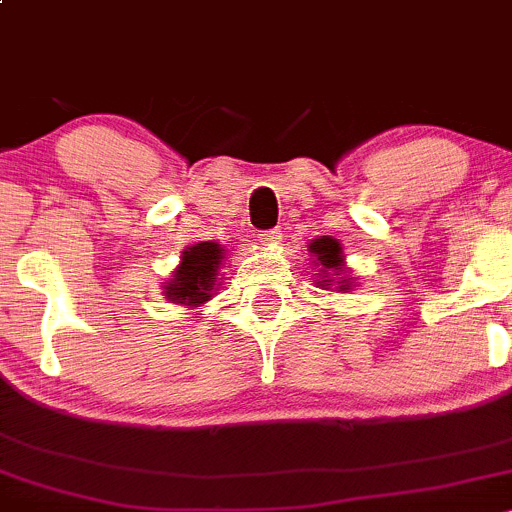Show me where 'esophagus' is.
<instances>
[{
  "instance_id": "obj_1",
  "label": "esophagus",
  "mask_w": 512,
  "mask_h": 512,
  "mask_svg": "<svg viewBox=\"0 0 512 512\" xmlns=\"http://www.w3.org/2000/svg\"><path fill=\"white\" fill-rule=\"evenodd\" d=\"M260 242L274 250V247H279V242H282V230H267V233L260 235Z\"/></svg>"
}]
</instances>
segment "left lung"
<instances>
[{"label":"left lung","mask_w":512,"mask_h":512,"mask_svg":"<svg viewBox=\"0 0 512 512\" xmlns=\"http://www.w3.org/2000/svg\"><path fill=\"white\" fill-rule=\"evenodd\" d=\"M309 260L314 262V270H319V279L314 277L316 287L326 289V292H353L358 284H355V277H351V267L346 265V255H343L341 242L336 238H328V235H321V238L309 242Z\"/></svg>","instance_id":"left-lung-1"}]
</instances>
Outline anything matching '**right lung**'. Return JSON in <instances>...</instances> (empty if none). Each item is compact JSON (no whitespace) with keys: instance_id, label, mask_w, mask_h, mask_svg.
<instances>
[{"instance_id":"right-lung-1","label":"right lung","mask_w":512,"mask_h":512,"mask_svg":"<svg viewBox=\"0 0 512 512\" xmlns=\"http://www.w3.org/2000/svg\"><path fill=\"white\" fill-rule=\"evenodd\" d=\"M225 250L220 242L201 240L188 245L181 252V262L171 277L164 282V299L171 304L186 306V309H196L211 301L213 294L220 289V267H223Z\"/></svg>"}]
</instances>
